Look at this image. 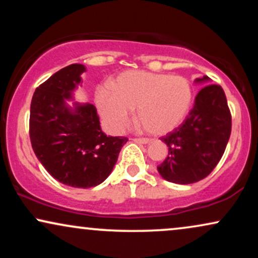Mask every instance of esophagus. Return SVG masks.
Masks as SVG:
<instances>
[{
    "mask_svg": "<svg viewBox=\"0 0 258 258\" xmlns=\"http://www.w3.org/2000/svg\"><path fill=\"white\" fill-rule=\"evenodd\" d=\"M133 142H136V143H138V144H149L150 143L149 139H146V138H135L133 139Z\"/></svg>",
    "mask_w": 258,
    "mask_h": 258,
    "instance_id": "34e87169",
    "label": "esophagus"
}]
</instances>
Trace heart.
Listing matches in <instances>:
<instances>
[{
  "label": "heart",
  "instance_id": "obj_1",
  "mask_svg": "<svg viewBox=\"0 0 258 258\" xmlns=\"http://www.w3.org/2000/svg\"><path fill=\"white\" fill-rule=\"evenodd\" d=\"M111 88H97L96 104L106 126L115 132L128 125L136 109V122L143 131L164 136L185 120L193 102V86L179 75L128 70L112 81Z\"/></svg>",
  "mask_w": 258,
  "mask_h": 258
}]
</instances>
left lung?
<instances>
[{"label": "left lung", "mask_w": 258, "mask_h": 258, "mask_svg": "<svg viewBox=\"0 0 258 258\" xmlns=\"http://www.w3.org/2000/svg\"><path fill=\"white\" fill-rule=\"evenodd\" d=\"M203 76L195 84H210ZM232 131V116L224 91L207 85L195 97L194 106L184 122L162 137L168 147L166 160L158 166L160 176L176 184L199 182L218 164Z\"/></svg>", "instance_id": "left-lung-1"}]
</instances>
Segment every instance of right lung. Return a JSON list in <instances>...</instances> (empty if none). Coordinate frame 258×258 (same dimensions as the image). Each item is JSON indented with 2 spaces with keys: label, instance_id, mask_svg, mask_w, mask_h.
Here are the masks:
<instances>
[{
  "label": "right lung",
  "instance_id": "1",
  "mask_svg": "<svg viewBox=\"0 0 258 258\" xmlns=\"http://www.w3.org/2000/svg\"><path fill=\"white\" fill-rule=\"evenodd\" d=\"M85 72V65L72 64L53 74L36 88L30 106V139L38 161L53 178L84 189L108 178L128 141L106 136L96 106L74 100Z\"/></svg>",
  "mask_w": 258,
  "mask_h": 258
}]
</instances>
